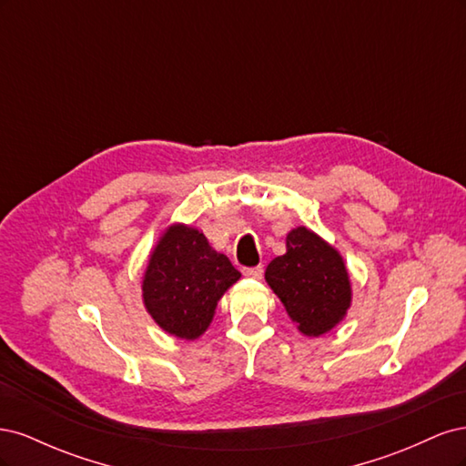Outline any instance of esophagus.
<instances>
[{"label":"esophagus","mask_w":466,"mask_h":466,"mask_svg":"<svg viewBox=\"0 0 466 466\" xmlns=\"http://www.w3.org/2000/svg\"><path fill=\"white\" fill-rule=\"evenodd\" d=\"M243 274L247 278H252V279H260L262 274H264V268L262 266H255V268H245Z\"/></svg>","instance_id":"34e87169"}]
</instances>
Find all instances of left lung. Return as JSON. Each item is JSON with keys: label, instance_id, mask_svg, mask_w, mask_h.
<instances>
[{"label": "left lung", "instance_id": "8db88e82", "mask_svg": "<svg viewBox=\"0 0 466 466\" xmlns=\"http://www.w3.org/2000/svg\"><path fill=\"white\" fill-rule=\"evenodd\" d=\"M286 255L266 268V281L303 336L330 332L348 315L351 279L340 252L315 231L295 228L286 237Z\"/></svg>", "mask_w": 466, "mask_h": 466}]
</instances>
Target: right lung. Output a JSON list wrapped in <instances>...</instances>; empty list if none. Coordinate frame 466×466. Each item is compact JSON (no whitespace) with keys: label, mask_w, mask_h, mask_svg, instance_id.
I'll return each mask as SVG.
<instances>
[{"label":"right lung","mask_w":466,"mask_h":466,"mask_svg":"<svg viewBox=\"0 0 466 466\" xmlns=\"http://www.w3.org/2000/svg\"><path fill=\"white\" fill-rule=\"evenodd\" d=\"M241 272L187 223H171L149 252L142 279L146 311L157 327L182 340L200 338L218 301Z\"/></svg>","instance_id":"add662e5"}]
</instances>
